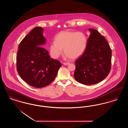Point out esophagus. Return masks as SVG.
<instances>
[{"label": "esophagus", "mask_w": 128, "mask_h": 128, "mask_svg": "<svg viewBox=\"0 0 128 128\" xmlns=\"http://www.w3.org/2000/svg\"><path fill=\"white\" fill-rule=\"evenodd\" d=\"M63 64L64 65H69L70 64V62H63Z\"/></svg>", "instance_id": "1"}]
</instances>
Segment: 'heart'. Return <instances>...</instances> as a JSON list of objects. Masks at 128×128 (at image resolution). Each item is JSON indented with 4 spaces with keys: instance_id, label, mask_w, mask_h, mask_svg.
Instances as JSON below:
<instances>
[{
    "instance_id": "b5f03b06",
    "label": "heart",
    "mask_w": 128,
    "mask_h": 128,
    "mask_svg": "<svg viewBox=\"0 0 128 128\" xmlns=\"http://www.w3.org/2000/svg\"><path fill=\"white\" fill-rule=\"evenodd\" d=\"M55 41L50 44V52L54 58H58L62 53L70 59H76L85 51L87 39L82 32L67 30L60 32L56 36Z\"/></svg>"
}]
</instances>
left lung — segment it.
<instances>
[{"label": "left lung", "instance_id": "8db88e82", "mask_svg": "<svg viewBox=\"0 0 128 128\" xmlns=\"http://www.w3.org/2000/svg\"><path fill=\"white\" fill-rule=\"evenodd\" d=\"M91 34L87 40L85 51L75 63L74 77L85 85L98 84L110 73L112 51L106 38L98 31L89 29Z\"/></svg>", "mask_w": 128, "mask_h": 128}]
</instances>
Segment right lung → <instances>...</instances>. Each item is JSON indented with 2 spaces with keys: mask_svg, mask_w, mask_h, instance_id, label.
I'll return each mask as SVG.
<instances>
[{
  "mask_svg": "<svg viewBox=\"0 0 128 128\" xmlns=\"http://www.w3.org/2000/svg\"><path fill=\"white\" fill-rule=\"evenodd\" d=\"M43 34L42 27L34 28L20 43L16 56L17 70L20 78L36 88L50 84L61 66L60 61L51 58L48 51L42 48L46 42Z\"/></svg>",
  "mask_w": 128,
  "mask_h": 128,
  "instance_id": "1",
  "label": "right lung"
}]
</instances>
